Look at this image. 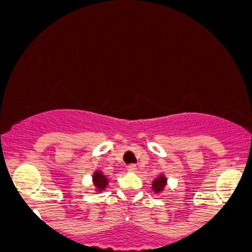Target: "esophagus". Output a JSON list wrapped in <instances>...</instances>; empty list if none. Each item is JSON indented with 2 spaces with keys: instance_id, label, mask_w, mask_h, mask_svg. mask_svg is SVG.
I'll use <instances>...</instances> for the list:
<instances>
[{
  "instance_id": "1",
  "label": "esophagus",
  "mask_w": 252,
  "mask_h": 252,
  "mask_svg": "<svg viewBox=\"0 0 252 252\" xmlns=\"http://www.w3.org/2000/svg\"><path fill=\"white\" fill-rule=\"evenodd\" d=\"M127 170L131 173H134L137 170V166L136 164H128V166H127Z\"/></svg>"
}]
</instances>
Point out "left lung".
I'll return each mask as SVG.
<instances>
[{"mask_svg":"<svg viewBox=\"0 0 252 252\" xmlns=\"http://www.w3.org/2000/svg\"><path fill=\"white\" fill-rule=\"evenodd\" d=\"M167 184V179L164 178V175H159L158 179H155L153 181V190L156 192V193H158V192H161L162 190L164 189V186H166Z\"/></svg>","mask_w":252,"mask_h":252,"instance_id":"obj_1","label":"left lung"}]
</instances>
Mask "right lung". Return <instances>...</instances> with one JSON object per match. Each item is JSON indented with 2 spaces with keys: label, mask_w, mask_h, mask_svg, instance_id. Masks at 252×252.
Here are the masks:
<instances>
[{
  "label": "right lung",
  "mask_w": 252,
  "mask_h": 252,
  "mask_svg": "<svg viewBox=\"0 0 252 252\" xmlns=\"http://www.w3.org/2000/svg\"><path fill=\"white\" fill-rule=\"evenodd\" d=\"M93 180H94V185L96 186L97 190L98 191L104 190L105 186H107V184H108L107 178H105L103 175V173L99 172V170H97V172L94 173Z\"/></svg>",
  "instance_id": "right-lung-1"
}]
</instances>
